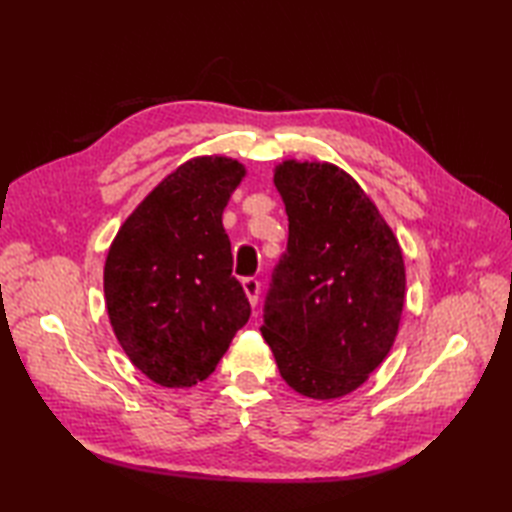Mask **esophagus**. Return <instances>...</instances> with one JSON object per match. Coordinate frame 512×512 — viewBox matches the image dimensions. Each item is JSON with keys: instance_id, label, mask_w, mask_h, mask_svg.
<instances>
[{"instance_id": "esophagus-1", "label": "esophagus", "mask_w": 512, "mask_h": 512, "mask_svg": "<svg viewBox=\"0 0 512 512\" xmlns=\"http://www.w3.org/2000/svg\"><path fill=\"white\" fill-rule=\"evenodd\" d=\"M242 286H244V292H246V297L250 301V306H257L259 290H262V281H259L257 277H244Z\"/></svg>"}]
</instances>
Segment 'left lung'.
<instances>
[{
    "mask_svg": "<svg viewBox=\"0 0 512 512\" xmlns=\"http://www.w3.org/2000/svg\"><path fill=\"white\" fill-rule=\"evenodd\" d=\"M288 246L273 270L262 334L301 396L350 394L383 363L405 306L398 239L356 180L328 162L275 171Z\"/></svg>",
    "mask_w": 512,
    "mask_h": 512,
    "instance_id": "obj_1",
    "label": "left lung"
}]
</instances>
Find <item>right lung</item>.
<instances>
[{"instance_id":"add662e5","label":"right lung","mask_w":512,"mask_h":512,"mask_svg":"<svg viewBox=\"0 0 512 512\" xmlns=\"http://www.w3.org/2000/svg\"><path fill=\"white\" fill-rule=\"evenodd\" d=\"M242 178L231 158L184 162L138 204L107 253L103 288L116 339L162 387L209 378L250 317L222 226Z\"/></svg>"}]
</instances>
